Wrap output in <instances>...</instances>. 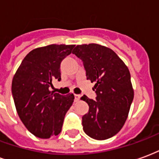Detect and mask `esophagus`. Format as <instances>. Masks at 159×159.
<instances>
[{
  "mask_svg": "<svg viewBox=\"0 0 159 159\" xmlns=\"http://www.w3.org/2000/svg\"><path fill=\"white\" fill-rule=\"evenodd\" d=\"M74 95H75V100H76V101L80 100V97L81 96H80L79 94H74Z\"/></svg>",
  "mask_w": 159,
  "mask_h": 159,
  "instance_id": "1",
  "label": "esophagus"
}]
</instances>
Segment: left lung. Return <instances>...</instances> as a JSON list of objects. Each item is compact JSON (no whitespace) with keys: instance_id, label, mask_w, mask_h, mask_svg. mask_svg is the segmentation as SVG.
I'll use <instances>...</instances> for the list:
<instances>
[{"instance_id":"1","label":"left lung","mask_w":159,"mask_h":159,"mask_svg":"<svg viewBox=\"0 0 159 159\" xmlns=\"http://www.w3.org/2000/svg\"><path fill=\"white\" fill-rule=\"evenodd\" d=\"M72 53L83 61L87 79L95 82V100L81 98L89 107L83 131L95 140L109 139L123 128L133 101L129 70L116 52L99 44L77 45Z\"/></svg>"}]
</instances>
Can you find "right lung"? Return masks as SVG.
Returning a JSON list of instances; mask_svg holds the SVG:
<instances>
[{"label": "right lung", "mask_w": 159, "mask_h": 159, "mask_svg": "<svg viewBox=\"0 0 159 159\" xmlns=\"http://www.w3.org/2000/svg\"><path fill=\"white\" fill-rule=\"evenodd\" d=\"M75 45H52L30 51L13 76L12 93L24 125L35 136L48 139L62 129L73 93L62 95L49 91L54 80H61L60 64Z\"/></svg>", "instance_id": "1"}]
</instances>
